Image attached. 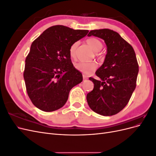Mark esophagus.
Masks as SVG:
<instances>
[{
    "mask_svg": "<svg viewBox=\"0 0 156 156\" xmlns=\"http://www.w3.org/2000/svg\"><path fill=\"white\" fill-rule=\"evenodd\" d=\"M83 79H84V80H85V79H88V76H87V75H83Z\"/></svg>",
    "mask_w": 156,
    "mask_h": 156,
    "instance_id": "esophagus-1",
    "label": "esophagus"
}]
</instances>
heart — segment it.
<instances>
[{"mask_svg": "<svg viewBox=\"0 0 156 156\" xmlns=\"http://www.w3.org/2000/svg\"><path fill=\"white\" fill-rule=\"evenodd\" d=\"M87 44L92 49L96 52L97 56H100L99 51L103 48L102 42L96 37H90L87 40ZM79 45L78 41H75L70 46L69 55L72 58L76 57V51ZM75 67L77 70L84 74H90L97 68V64L94 62H79L75 64Z\"/></svg>", "mask_w": 156, "mask_h": 156, "instance_id": "1", "label": "heart"}]
</instances>
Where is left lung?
Segmentation results:
<instances>
[{"instance_id":"left-lung-1","label":"left lung","mask_w":156,"mask_h":156,"mask_svg":"<svg viewBox=\"0 0 156 156\" xmlns=\"http://www.w3.org/2000/svg\"><path fill=\"white\" fill-rule=\"evenodd\" d=\"M104 40L107 54L103 64L96 72L100 79H89L94 89L87 95L88 104L99 115L112 116L126 106L135 90L139 65L132 46L115 31L93 30L88 36Z\"/></svg>"}]
</instances>
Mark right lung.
Listing matches in <instances>:
<instances>
[{"instance_id": "right-lung-1", "label": "right lung", "mask_w": 156, "mask_h": 156, "mask_svg": "<svg viewBox=\"0 0 156 156\" xmlns=\"http://www.w3.org/2000/svg\"><path fill=\"white\" fill-rule=\"evenodd\" d=\"M88 32L55 25L32 42L23 77L28 95L39 109L51 112L62 107L71 89L82 82V73L73 66L69 51Z\"/></svg>"}]
</instances>
